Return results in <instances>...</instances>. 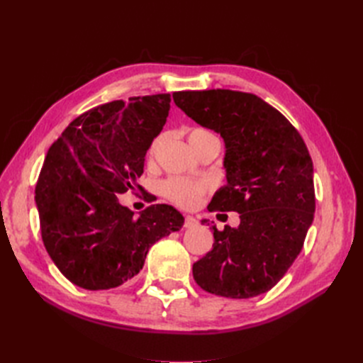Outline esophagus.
I'll list each match as a JSON object with an SVG mask.
<instances>
[{
    "instance_id": "obj_1",
    "label": "esophagus",
    "mask_w": 363,
    "mask_h": 363,
    "mask_svg": "<svg viewBox=\"0 0 363 363\" xmlns=\"http://www.w3.org/2000/svg\"><path fill=\"white\" fill-rule=\"evenodd\" d=\"M194 225H196V219L191 215H186L184 216V227L189 228V227H194Z\"/></svg>"
}]
</instances>
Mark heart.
Instances as JSON below:
<instances>
[{
	"mask_svg": "<svg viewBox=\"0 0 363 363\" xmlns=\"http://www.w3.org/2000/svg\"><path fill=\"white\" fill-rule=\"evenodd\" d=\"M211 136H215V135L206 128H199V127L191 128L188 133L189 142L194 148L199 145L201 140ZM160 142H162V136H157L151 142V145L148 147L150 160L156 156ZM212 188H213L212 182L207 179L194 180V179H186V177H169L160 184V192L164 199L169 200L175 206H179L182 208H195L201 204L203 199L212 191Z\"/></svg>",
	"mask_w": 363,
	"mask_h": 363,
	"instance_id": "heart-1",
	"label": "heart"
}]
</instances>
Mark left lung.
<instances>
[{"label":"left lung","mask_w":363,"mask_h":363,"mask_svg":"<svg viewBox=\"0 0 363 363\" xmlns=\"http://www.w3.org/2000/svg\"><path fill=\"white\" fill-rule=\"evenodd\" d=\"M172 98L225 142L227 184L215 194L208 212L240 215L238 228L213 225V247L194 263V279L201 289L227 298L267 292L300 255L313 221L309 150L298 130L255 94L182 91Z\"/></svg>","instance_id":"8db88e82"}]
</instances>
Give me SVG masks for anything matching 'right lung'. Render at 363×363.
I'll return each mask as SVG.
<instances>
[{
	"label": "right lung",
	"instance_id": "obj_1",
	"mask_svg": "<svg viewBox=\"0 0 363 363\" xmlns=\"http://www.w3.org/2000/svg\"><path fill=\"white\" fill-rule=\"evenodd\" d=\"M171 95L133 96L77 116L50 147L35 189L50 257L84 289L116 288L144 267L150 247L182 228L174 207L151 204L135 218L119 194L142 191L147 150L167 123Z\"/></svg>",
	"mask_w": 363,
	"mask_h": 363
}]
</instances>
